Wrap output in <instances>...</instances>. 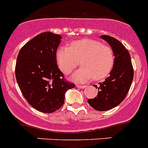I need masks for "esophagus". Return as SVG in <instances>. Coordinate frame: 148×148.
<instances>
[{
  "label": "esophagus",
  "instance_id": "obj_1",
  "mask_svg": "<svg viewBox=\"0 0 148 148\" xmlns=\"http://www.w3.org/2000/svg\"><path fill=\"white\" fill-rule=\"evenodd\" d=\"M76 86L77 87V88H85V87H86V86H84V85H77Z\"/></svg>",
  "mask_w": 148,
  "mask_h": 148
}]
</instances>
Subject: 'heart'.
<instances>
[{"instance_id":"b5f03b06","label":"heart","mask_w":148,"mask_h":148,"mask_svg":"<svg viewBox=\"0 0 148 148\" xmlns=\"http://www.w3.org/2000/svg\"><path fill=\"white\" fill-rule=\"evenodd\" d=\"M60 69L64 74L71 73L80 63L82 68L73 76L74 80L85 82L93 77L101 80L109 76L115 63V54L110 46L94 39L74 41L56 53Z\"/></svg>"}]
</instances>
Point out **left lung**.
Listing matches in <instances>:
<instances>
[{"label": "left lung", "mask_w": 148, "mask_h": 148, "mask_svg": "<svg viewBox=\"0 0 148 148\" xmlns=\"http://www.w3.org/2000/svg\"><path fill=\"white\" fill-rule=\"evenodd\" d=\"M111 46L115 54V63L110 77L99 83L97 95L88 99L89 105L97 111H106L115 107L124 101L133 79V67L130 55L123 44L110 36H101Z\"/></svg>", "instance_id": "left-lung-1"}]
</instances>
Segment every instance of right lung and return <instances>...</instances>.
Listing matches in <instances>:
<instances>
[{
  "mask_svg": "<svg viewBox=\"0 0 148 148\" xmlns=\"http://www.w3.org/2000/svg\"><path fill=\"white\" fill-rule=\"evenodd\" d=\"M61 36L45 32L27 42L20 50L15 77L30 106L45 113L54 112L64 103L67 90L75 85L67 81L59 69L56 50Z\"/></svg>",
  "mask_w": 148,
  "mask_h": 148,
  "instance_id": "1",
  "label": "right lung"
}]
</instances>
